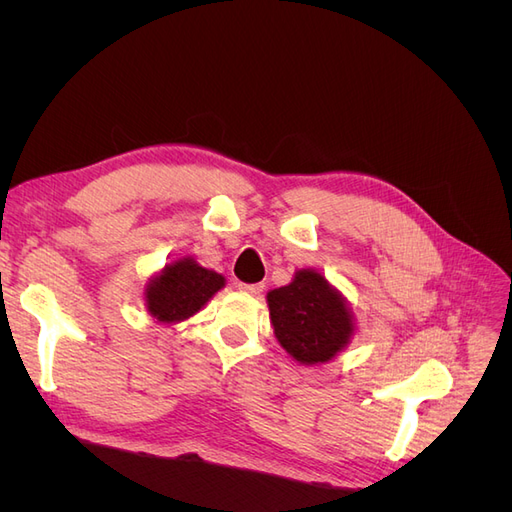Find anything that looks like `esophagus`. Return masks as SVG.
I'll list each match as a JSON object with an SVG mask.
<instances>
[{
    "label": "esophagus",
    "instance_id": "1",
    "mask_svg": "<svg viewBox=\"0 0 512 512\" xmlns=\"http://www.w3.org/2000/svg\"><path fill=\"white\" fill-rule=\"evenodd\" d=\"M239 290H243L247 294H260L262 290H265V286L262 284H239Z\"/></svg>",
    "mask_w": 512,
    "mask_h": 512
}]
</instances>
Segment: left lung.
I'll return each mask as SVG.
<instances>
[{
    "label": "left lung",
    "mask_w": 512,
    "mask_h": 512,
    "mask_svg": "<svg viewBox=\"0 0 512 512\" xmlns=\"http://www.w3.org/2000/svg\"><path fill=\"white\" fill-rule=\"evenodd\" d=\"M277 342L303 365L327 363L354 333L350 309L324 275L303 269L267 294Z\"/></svg>",
    "instance_id": "8db88e82"
}]
</instances>
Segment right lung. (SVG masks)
<instances>
[{"label":"right lung","instance_id":"obj_1","mask_svg":"<svg viewBox=\"0 0 512 512\" xmlns=\"http://www.w3.org/2000/svg\"><path fill=\"white\" fill-rule=\"evenodd\" d=\"M220 288H224L220 273L200 267L194 258H179L147 284L145 301L153 318L179 322L194 316Z\"/></svg>","mask_w":512,"mask_h":512}]
</instances>
